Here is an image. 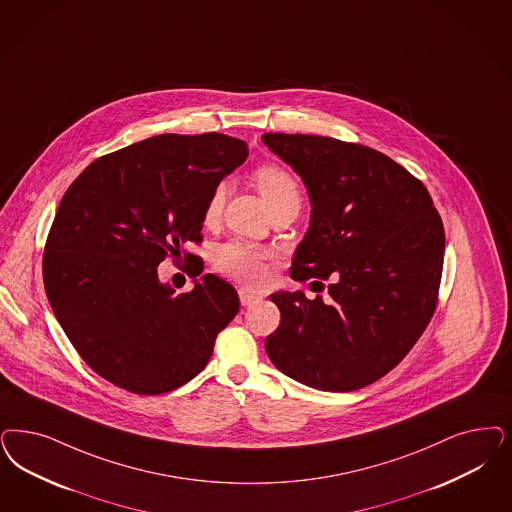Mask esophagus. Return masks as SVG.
<instances>
[{
  "mask_svg": "<svg viewBox=\"0 0 512 512\" xmlns=\"http://www.w3.org/2000/svg\"><path fill=\"white\" fill-rule=\"evenodd\" d=\"M238 295H240V302H242V306H249V304H255V302H259V300H261L259 295H255V293H251V291H246V289H240V291H238Z\"/></svg>",
  "mask_w": 512,
  "mask_h": 512,
  "instance_id": "obj_1",
  "label": "esophagus"
}]
</instances>
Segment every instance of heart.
Here are the masks:
<instances>
[{
  "instance_id": "heart-1",
  "label": "heart",
  "mask_w": 512,
  "mask_h": 512,
  "mask_svg": "<svg viewBox=\"0 0 512 512\" xmlns=\"http://www.w3.org/2000/svg\"><path fill=\"white\" fill-rule=\"evenodd\" d=\"M255 185L261 196L265 198L268 210H276L287 202L299 200V187L295 179L287 170H283L278 164H263L253 174ZM229 185L219 183L213 189L206 208H204V223L213 225L225 204ZM268 253L261 247L251 246L246 242H230L217 249L215 255V266L219 272L227 274L230 278L246 285H263L268 278Z\"/></svg>"
}]
</instances>
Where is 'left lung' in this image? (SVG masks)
<instances>
[{"label": "left lung", "mask_w": 512, "mask_h": 512, "mask_svg": "<svg viewBox=\"0 0 512 512\" xmlns=\"http://www.w3.org/2000/svg\"><path fill=\"white\" fill-rule=\"evenodd\" d=\"M263 141L299 174L312 204L291 278H329L333 299L272 293L282 323L266 338V353L304 386L365 388L410 352L435 312L439 212L422 181L371 147L282 132Z\"/></svg>", "instance_id": "1"}]
</instances>
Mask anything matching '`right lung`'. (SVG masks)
Instances as JSON below:
<instances>
[{
  "instance_id": "add662e5",
  "label": "right lung",
  "mask_w": 512,
  "mask_h": 512,
  "mask_svg": "<svg viewBox=\"0 0 512 512\" xmlns=\"http://www.w3.org/2000/svg\"><path fill=\"white\" fill-rule=\"evenodd\" d=\"M247 153L246 141L217 132L160 134L94 160L62 196L43 255L47 299L73 348L111 384L159 395L208 365L238 293L204 274L174 295L157 266L202 240L210 194Z\"/></svg>"
}]
</instances>
